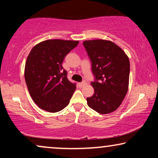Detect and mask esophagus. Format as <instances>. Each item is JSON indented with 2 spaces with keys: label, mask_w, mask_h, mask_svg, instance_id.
I'll use <instances>...</instances> for the list:
<instances>
[{
  "label": "esophagus",
  "mask_w": 158,
  "mask_h": 158,
  "mask_svg": "<svg viewBox=\"0 0 158 158\" xmlns=\"http://www.w3.org/2000/svg\"><path fill=\"white\" fill-rule=\"evenodd\" d=\"M86 85L85 82H82V83H78V86L80 88H83V86H85Z\"/></svg>",
  "instance_id": "obj_1"
}]
</instances>
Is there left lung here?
Instances as JSON below:
<instances>
[{
	"label": "left lung",
	"mask_w": 158,
	"mask_h": 158,
	"mask_svg": "<svg viewBox=\"0 0 158 158\" xmlns=\"http://www.w3.org/2000/svg\"><path fill=\"white\" fill-rule=\"evenodd\" d=\"M91 62L94 94L88 106L101 114L111 113L121 105L129 86L130 64L124 51L111 41L95 40L83 43Z\"/></svg>",
	"instance_id": "8db88e82"
}]
</instances>
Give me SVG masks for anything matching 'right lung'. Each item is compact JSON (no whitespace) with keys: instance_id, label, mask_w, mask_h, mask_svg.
Listing matches in <instances>:
<instances>
[{"instance_id":"add662e5","label":"right lung","mask_w":158,"mask_h":158,"mask_svg":"<svg viewBox=\"0 0 158 158\" xmlns=\"http://www.w3.org/2000/svg\"><path fill=\"white\" fill-rule=\"evenodd\" d=\"M78 43L49 40L35 45L30 52L25 64V81L30 96L40 109L55 113L70 103L76 84L69 81L62 62Z\"/></svg>"}]
</instances>
